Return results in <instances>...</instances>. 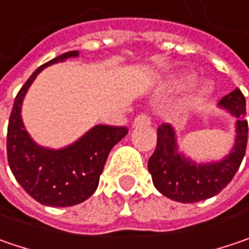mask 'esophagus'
Instances as JSON below:
<instances>
[{
    "mask_svg": "<svg viewBox=\"0 0 249 249\" xmlns=\"http://www.w3.org/2000/svg\"><path fill=\"white\" fill-rule=\"evenodd\" d=\"M151 119L146 113H140L139 116H136V119L133 120V127H142V126H150Z\"/></svg>",
    "mask_w": 249,
    "mask_h": 249,
    "instance_id": "obj_1",
    "label": "esophagus"
}]
</instances>
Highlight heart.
Here are the masks:
<instances>
[{"instance_id":"heart-1","label":"heart","mask_w":249,"mask_h":249,"mask_svg":"<svg viewBox=\"0 0 249 249\" xmlns=\"http://www.w3.org/2000/svg\"><path fill=\"white\" fill-rule=\"evenodd\" d=\"M191 82H193V76L186 75V76H180V78L174 79L171 82V85H173L174 88H177V89H183V88H187ZM205 95H207V89H205V88H200V89L197 90V98H203Z\"/></svg>"}]
</instances>
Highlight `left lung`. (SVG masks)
<instances>
[{
  "mask_svg": "<svg viewBox=\"0 0 249 249\" xmlns=\"http://www.w3.org/2000/svg\"><path fill=\"white\" fill-rule=\"evenodd\" d=\"M235 116V147L218 163L197 164L177 150L173 127L163 123L157 129V146L149 159V171L154 187L170 200L178 203H197L214 197L234 178L245 156L248 142V122L245 120V98L234 89L218 103Z\"/></svg>",
  "mask_w": 249,
  "mask_h": 249,
  "instance_id": "1",
  "label": "left lung"
}]
</instances>
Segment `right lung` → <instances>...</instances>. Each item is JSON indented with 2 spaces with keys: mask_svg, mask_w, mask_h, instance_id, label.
<instances>
[{
  "mask_svg": "<svg viewBox=\"0 0 249 249\" xmlns=\"http://www.w3.org/2000/svg\"><path fill=\"white\" fill-rule=\"evenodd\" d=\"M78 56V51L62 53L41 65L15 96L7 133V157L17 181L38 203L51 207H71L89 198L98 188L109 151L126 134V127L99 124L76 143L61 150L34 143L21 119V105L36 75L51 63Z\"/></svg>",
  "mask_w": 249,
  "mask_h": 249,
  "instance_id": "1",
  "label": "right lung"
}]
</instances>
